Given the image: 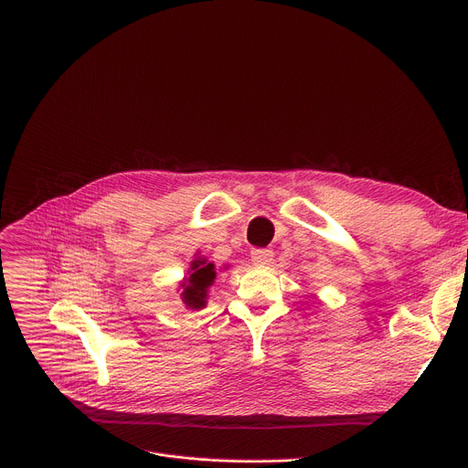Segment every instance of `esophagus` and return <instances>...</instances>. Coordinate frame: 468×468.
<instances>
[{
    "instance_id": "1",
    "label": "esophagus",
    "mask_w": 468,
    "mask_h": 468,
    "mask_svg": "<svg viewBox=\"0 0 468 468\" xmlns=\"http://www.w3.org/2000/svg\"><path fill=\"white\" fill-rule=\"evenodd\" d=\"M273 250H267V249H254L250 252V258L256 265H269L273 261Z\"/></svg>"
}]
</instances>
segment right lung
<instances>
[{"mask_svg":"<svg viewBox=\"0 0 468 468\" xmlns=\"http://www.w3.org/2000/svg\"><path fill=\"white\" fill-rule=\"evenodd\" d=\"M191 275L187 281H184V292L182 298L184 303L191 309H201L207 305V288L214 282L216 271L214 265L207 263V260H195L191 263Z\"/></svg>","mask_w":468,"mask_h":468,"instance_id":"obj_1","label":"right lung"}]
</instances>
